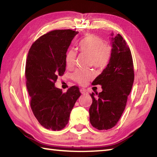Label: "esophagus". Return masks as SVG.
Wrapping results in <instances>:
<instances>
[{
    "label": "esophagus",
    "instance_id": "34e87169",
    "mask_svg": "<svg viewBox=\"0 0 157 157\" xmlns=\"http://www.w3.org/2000/svg\"><path fill=\"white\" fill-rule=\"evenodd\" d=\"M80 93H81L82 94H83V95L88 94V92L86 91V90H85V89H80Z\"/></svg>",
    "mask_w": 157,
    "mask_h": 157
}]
</instances>
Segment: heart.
Segmentation results:
<instances>
[{
    "instance_id": "obj_1",
    "label": "heart",
    "mask_w": 157,
    "mask_h": 157,
    "mask_svg": "<svg viewBox=\"0 0 157 157\" xmlns=\"http://www.w3.org/2000/svg\"><path fill=\"white\" fill-rule=\"evenodd\" d=\"M79 48L82 52L86 53L91 57L93 65L95 67L102 68L107 64L111 57V48L109 45L105 44L102 39L93 34L85 36L79 41ZM77 52L71 48L66 52L65 61L66 66L73 68L75 64ZM94 73L91 71L79 69L73 75L74 80L81 85L88 83L89 79L93 78Z\"/></svg>"
}]
</instances>
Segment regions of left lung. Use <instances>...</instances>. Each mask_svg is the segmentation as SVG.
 Returning a JSON list of instances; mask_svg holds the SVG:
<instances>
[{
  "instance_id": "obj_1",
  "label": "left lung",
  "mask_w": 157,
  "mask_h": 157,
  "mask_svg": "<svg viewBox=\"0 0 157 157\" xmlns=\"http://www.w3.org/2000/svg\"><path fill=\"white\" fill-rule=\"evenodd\" d=\"M111 52L109 63L93 85L100 84L102 91L92 93L89 119L99 130L112 128L125 108L134 79V66L129 48L120 34H111Z\"/></svg>"
}]
</instances>
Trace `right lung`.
I'll use <instances>...</instances> for the list:
<instances>
[{
	"label": "right lung",
	"instance_id": "add662e5",
	"mask_svg": "<svg viewBox=\"0 0 157 157\" xmlns=\"http://www.w3.org/2000/svg\"><path fill=\"white\" fill-rule=\"evenodd\" d=\"M78 34L71 30L51 31L39 37L29 50L25 76L31 109L39 123L48 129L64 128L81 95L76 86L64 94L55 86L58 77L65 72L66 52Z\"/></svg>",
	"mask_w": 157,
	"mask_h": 157
}]
</instances>
